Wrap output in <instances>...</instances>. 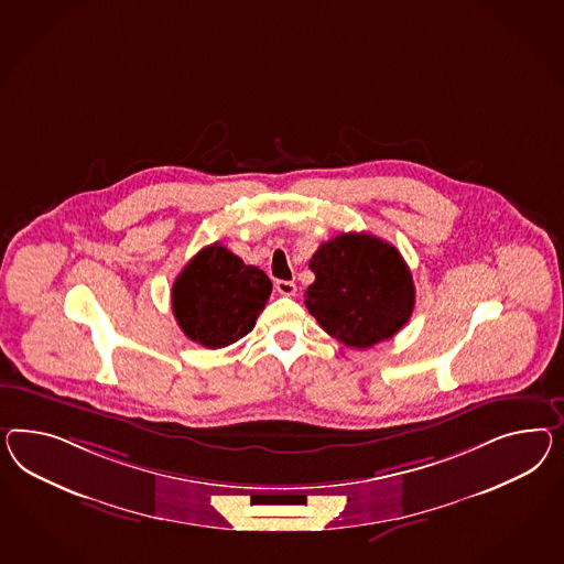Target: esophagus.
Segmentation results:
<instances>
[{"instance_id": "34e87169", "label": "esophagus", "mask_w": 564, "mask_h": 564, "mask_svg": "<svg viewBox=\"0 0 564 564\" xmlns=\"http://www.w3.org/2000/svg\"><path fill=\"white\" fill-rule=\"evenodd\" d=\"M274 290L279 291L281 295H285V297H291V295H295L297 285H295L293 281H283V279H279V281L274 283Z\"/></svg>"}]
</instances>
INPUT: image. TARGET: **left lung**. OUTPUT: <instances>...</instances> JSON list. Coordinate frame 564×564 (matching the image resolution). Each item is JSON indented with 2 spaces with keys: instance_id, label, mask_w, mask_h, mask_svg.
<instances>
[{
  "instance_id": "left-lung-1",
  "label": "left lung",
  "mask_w": 564,
  "mask_h": 564,
  "mask_svg": "<svg viewBox=\"0 0 564 564\" xmlns=\"http://www.w3.org/2000/svg\"><path fill=\"white\" fill-rule=\"evenodd\" d=\"M310 269L316 279L305 291V307L347 347L369 349L411 318V269L392 243L371 234H340L322 243Z\"/></svg>"
}]
</instances>
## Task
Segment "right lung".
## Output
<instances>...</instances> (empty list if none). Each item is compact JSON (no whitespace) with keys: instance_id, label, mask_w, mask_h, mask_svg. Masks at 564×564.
Masks as SVG:
<instances>
[{"instance_id":"1","label":"right lung","mask_w":564,"mask_h":564,"mask_svg":"<svg viewBox=\"0 0 564 564\" xmlns=\"http://www.w3.org/2000/svg\"><path fill=\"white\" fill-rule=\"evenodd\" d=\"M273 283L259 267L243 264L221 243L197 252L172 285V310L184 335L207 349H221L248 335Z\"/></svg>"}]
</instances>
